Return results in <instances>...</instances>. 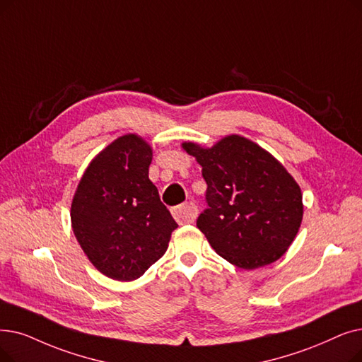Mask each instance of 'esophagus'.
<instances>
[{"label":"esophagus","mask_w":362,"mask_h":362,"mask_svg":"<svg viewBox=\"0 0 362 362\" xmlns=\"http://www.w3.org/2000/svg\"><path fill=\"white\" fill-rule=\"evenodd\" d=\"M197 214H198V209L192 201H186V202L180 204V206L173 209V216H175L179 225L192 223L197 218Z\"/></svg>","instance_id":"esophagus-1"}]
</instances>
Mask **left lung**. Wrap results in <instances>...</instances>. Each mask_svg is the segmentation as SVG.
<instances>
[{
	"instance_id": "1",
	"label": "left lung",
	"mask_w": 362,
	"mask_h": 362,
	"mask_svg": "<svg viewBox=\"0 0 362 362\" xmlns=\"http://www.w3.org/2000/svg\"><path fill=\"white\" fill-rule=\"evenodd\" d=\"M182 146L202 167L209 209L197 226L216 253L247 271L284 255L303 218L300 186L284 165L238 134L211 148Z\"/></svg>"
}]
</instances>
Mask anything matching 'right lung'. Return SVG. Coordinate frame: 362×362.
<instances>
[{"label": "right lung", "mask_w": 362, "mask_h": 362, "mask_svg": "<svg viewBox=\"0 0 362 362\" xmlns=\"http://www.w3.org/2000/svg\"><path fill=\"white\" fill-rule=\"evenodd\" d=\"M152 148L137 134L99 152L78 183L71 222L94 268L117 281L142 276L177 228L149 180Z\"/></svg>", "instance_id": "obj_1"}]
</instances>
